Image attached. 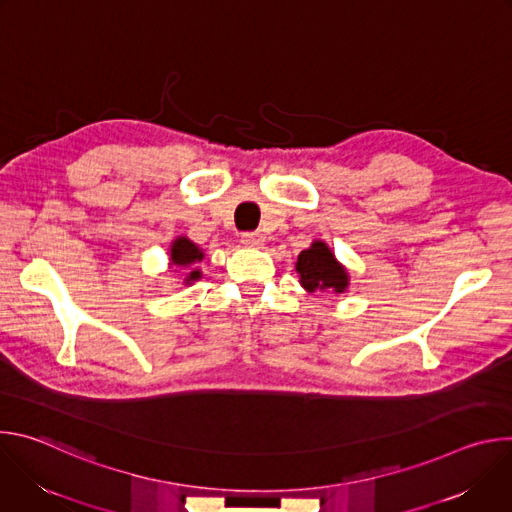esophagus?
<instances>
[{"label": "esophagus", "mask_w": 512, "mask_h": 512, "mask_svg": "<svg viewBox=\"0 0 512 512\" xmlns=\"http://www.w3.org/2000/svg\"><path fill=\"white\" fill-rule=\"evenodd\" d=\"M241 243H243L245 247H249V249H259V247L263 245V237L257 235V233H245V235L241 237Z\"/></svg>", "instance_id": "obj_1"}]
</instances>
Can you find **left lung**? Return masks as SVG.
<instances>
[{"mask_svg": "<svg viewBox=\"0 0 512 512\" xmlns=\"http://www.w3.org/2000/svg\"><path fill=\"white\" fill-rule=\"evenodd\" d=\"M296 271L300 275V285L308 294H314V291H322V294H344L350 285L348 269L320 239H316L308 249L298 255Z\"/></svg>", "mask_w": 512, "mask_h": 512, "instance_id": "1", "label": "left lung"}]
</instances>
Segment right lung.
<instances>
[{"instance_id": "right-lung-1", "label": "right lung", "mask_w": 512, "mask_h": 512, "mask_svg": "<svg viewBox=\"0 0 512 512\" xmlns=\"http://www.w3.org/2000/svg\"><path fill=\"white\" fill-rule=\"evenodd\" d=\"M168 265L170 267H176V269H190L184 277V285H192L194 281L202 279V271L198 267H192L196 263H200L204 259V251L192 243L188 237L180 235L176 237L172 243H170V249H168Z\"/></svg>"}]
</instances>
